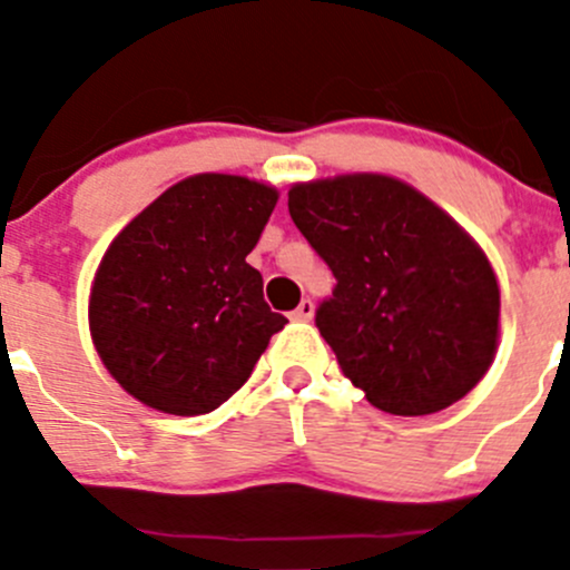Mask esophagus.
Returning <instances> with one entry per match:
<instances>
[{"instance_id":"esophagus-1","label":"esophagus","mask_w":570,"mask_h":570,"mask_svg":"<svg viewBox=\"0 0 570 570\" xmlns=\"http://www.w3.org/2000/svg\"><path fill=\"white\" fill-rule=\"evenodd\" d=\"M312 317H314V303L312 301H303L301 306L292 312V320H295V322H308Z\"/></svg>"}]
</instances>
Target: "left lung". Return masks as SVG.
Instances as JSON below:
<instances>
[{
    "mask_svg": "<svg viewBox=\"0 0 570 570\" xmlns=\"http://www.w3.org/2000/svg\"><path fill=\"white\" fill-rule=\"evenodd\" d=\"M289 215L336 286L317 327L344 377L394 416L463 400L499 342V284L480 245L419 189L347 174L289 189Z\"/></svg>",
    "mask_w": 570,
    "mask_h": 570,
    "instance_id": "1",
    "label": "left lung"
}]
</instances>
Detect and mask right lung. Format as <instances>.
I'll list each match as a JSON object with an SVG mask.
<instances>
[{"instance_id":"add662e5","label":"right lung","mask_w":570,"mask_h":570,"mask_svg":"<svg viewBox=\"0 0 570 570\" xmlns=\"http://www.w3.org/2000/svg\"><path fill=\"white\" fill-rule=\"evenodd\" d=\"M278 189L198 174L165 189L112 239L90 286V336L107 372L174 416L220 407L286 325L264 303L256 248Z\"/></svg>"}]
</instances>
